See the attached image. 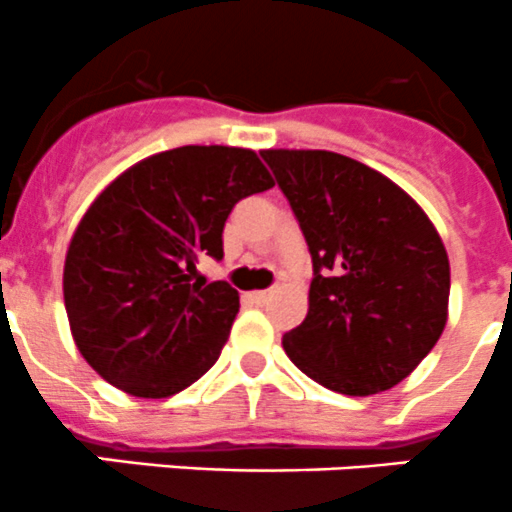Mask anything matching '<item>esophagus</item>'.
<instances>
[{
	"instance_id": "esophagus-1",
	"label": "esophagus",
	"mask_w": 512,
	"mask_h": 512,
	"mask_svg": "<svg viewBox=\"0 0 512 512\" xmlns=\"http://www.w3.org/2000/svg\"><path fill=\"white\" fill-rule=\"evenodd\" d=\"M268 298H271V291H251V293H249V301L256 303V306H261V303H266Z\"/></svg>"
}]
</instances>
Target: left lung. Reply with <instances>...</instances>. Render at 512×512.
<instances>
[{
    "label": "left lung",
    "instance_id": "obj_1",
    "mask_svg": "<svg viewBox=\"0 0 512 512\" xmlns=\"http://www.w3.org/2000/svg\"><path fill=\"white\" fill-rule=\"evenodd\" d=\"M313 258L308 313L283 351L343 396L411 376L448 321L450 263L426 211L388 176L321 149H266Z\"/></svg>",
    "mask_w": 512,
    "mask_h": 512
}]
</instances>
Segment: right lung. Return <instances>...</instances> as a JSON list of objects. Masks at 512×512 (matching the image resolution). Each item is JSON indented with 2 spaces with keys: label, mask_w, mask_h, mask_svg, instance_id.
<instances>
[{
  "label": "right lung",
  "mask_w": 512,
  "mask_h": 512,
  "mask_svg": "<svg viewBox=\"0 0 512 512\" xmlns=\"http://www.w3.org/2000/svg\"><path fill=\"white\" fill-rule=\"evenodd\" d=\"M273 186L256 151L179 146L141 159L86 209L64 261V306L84 361L136 398H169L221 356L239 313L226 281H194L224 258V224Z\"/></svg>",
  "instance_id": "right-lung-1"
}]
</instances>
